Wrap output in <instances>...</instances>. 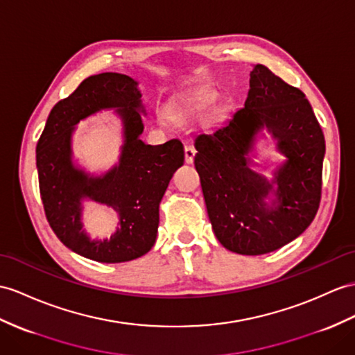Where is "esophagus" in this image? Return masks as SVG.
<instances>
[{"label": "esophagus", "instance_id": "34e87169", "mask_svg": "<svg viewBox=\"0 0 355 355\" xmlns=\"http://www.w3.org/2000/svg\"><path fill=\"white\" fill-rule=\"evenodd\" d=\"M194 157H196V150L191 146H185V162L187 164H193L194 162Z\"/></svg>", "mask_w": 355, "mask_h": 355}]
</instances>
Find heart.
Segmentation results:
<instances>
[{
	"mask_svg": "<svg viewBox=\"0 0 355 355\" xmlns=\"http://www.w3.org/2000/svg\"><path fill=\"white\" fill-rule=\"evenodd\" d=\"M207 103H209V102H207V101H205V99H202V101H198V102H196L194 103V105L191 107V111H194V112H197V111H202V110H205L206 107H207ZM162 120H164V122H167V117L166 116H162Z\"/></svg>",
	"mask_w": 355,
	"mask_h": 355,
	"instance_id": "1",
	"label": "heart"
}]
</instances>
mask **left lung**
Wrapping results in <instances>:
<instances>
[{"label":"left lung","mask_w":355,"mask_h":355,"mask_svg":"<svg viewBox=\"0 0 355 355\" xmlns=\"http://www.w3.org/2000/svg\"><path fill=\"white\" fill-rule=\"evenodd\" d=\"M263 130L285 157L270 180L252 168ZM194 146L212 230L230 252L271 253L313 221L321 200L322 129L306 94L268 67L253 66L244 107L209 134L197 135Z\"/></svg>","instance_id":"left-lung-1"}]
</instances>
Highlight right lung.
Returning a JSON list of instances; mask_svg holds the SVG:
<instances>
[{"mask_svg":"<svg viewBox=\"0 0 355 355\" xmlns=\"http://www.w3.org/2000/svg\"><path fill=\"white\" fill-rule=\"evenodd\" d=\"M107 109L123 123L124 143L115 166L93 175L73 159L71 140L78 123ZM144 114L138 83L116 72L89 76L49 112L36 148L40 197L49 226L76 254L120 263L150 252L157 241L159 203L185 153L179 140L146 144L140 138ZM84 201L105 204L118 214L111 237L89 238L82 223Z\"/></svg>","mask_w":355,"mask_h":355,"instance_id":"right-lung-1","label":"right lung"}]
</instances>
